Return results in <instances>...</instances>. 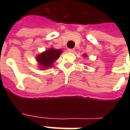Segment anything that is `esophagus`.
Segmentation results:
<instances>
[{
	"label": "esophagus",
	"instance_id": "obj_1",
	"mask_svg": "<svg viewBox=\"0 0 130 130\" xmlns=\"http://www.w3.org/2000/svg\"><path fill=\"white\" fill-rule=\"evenodd\" d=\"M68 52H70V53H74V48H68Z\"/></svg>",
	"mask_w": 130,
	"mask_h": 130
}]
</instances>
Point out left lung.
Listing matches in <instances>:
<instances>
[{"instance_id": "left-lung-1", "label": "left lung", "mask_w": 130, "mask_h": 130, "mask_svg": "<svg viewBox=\"0 0 130 130\" xmlns=\"http://www.w3.org/2000/svg\"><path fill=\"white\" fill-rule=\"evenodd\" d=\"M83 56H84V57H87V55H86V54H84V55H83Z\"/></svg>"}]
</instances>
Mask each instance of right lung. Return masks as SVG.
Here are the masks:
<instances>
[{
    "instance_id": "right-lung-1",
    "label": "right lung",
    "mask_w": 130,
    "mask_h": 130,
    "mask_svg": "<svg viewBox=\"0 0 130 130\" xmlns=\"http://www.w3.org/2000/svg\"><path fill=\"white\" fill-rule=\"evenodd\" d=\"M63 51L62 49L49 48L42 53L38 54L35 59L38 63V68L40 70H46L54 66V63L59 58Z\"/></svg>"
}]
</instances>
